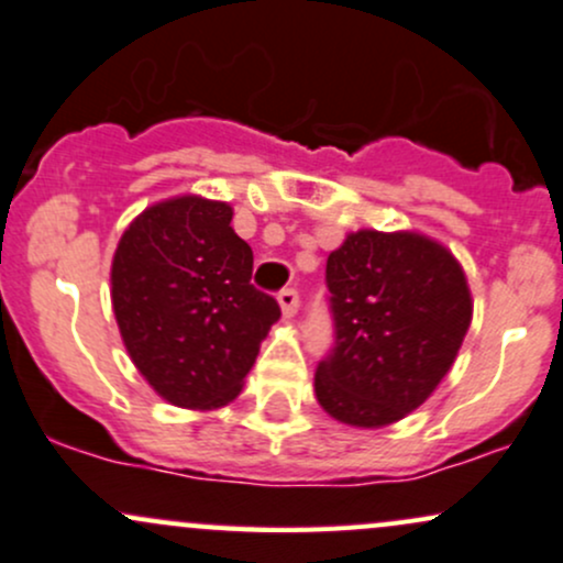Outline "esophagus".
<instances>
[{"mask_svg": "<svg viewBox=\"0 0 563 563\" xmlns=\"http://www.w3.org/2000/svg\"><path fill=\"white\" fill-rule=\"evenodd\" d=\"M279 306H282L284 319H292V316L298 313V308H300V295H298V289H292V287L282 289V292H279Z\"/></svg>", "mask_w": 563, "mask_h": 563, "instance_id": "obj_1", "label": "esophagus"}]
</instances>
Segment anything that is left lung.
<instances>
[{
    "label": "left lung",
    "instance_id": "left-lung-1",
    "mask_svg": "<svg viewBox=\"0 0 563 563\" xmlns=\"http://www.w3.org/2000/svg\"><path fill=\"white\" fill-rule=\"evenodd\" d=\"M332 351L316 399L345 426L383 428L444 380L471 327L473 300L446 247L412 231L349 233L327 257Z\"/></svg>",
    "mask_w": 563,
    "mask_h": 563
}]
</instances>
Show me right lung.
I'll return each instance as SVG.
<instances>
[{
    "instance_id": "right-lung-1",
    "label": "right lung",
    "mask_w": 563,
    "mask_h": 563,
    "mask_svg": "<svg viewBox=\"0 0 563 563\" xmlns=\"http://www.w3.org/2000/svg\"><path fill=\"white\" fill-rule=\"evenodd\" d=\"M225 201L175 197L148 207L119 239L111 302L132 364L175 407L233 401L279 302L250 284L252 250Z\"/></svg>"
}]
</instances>
